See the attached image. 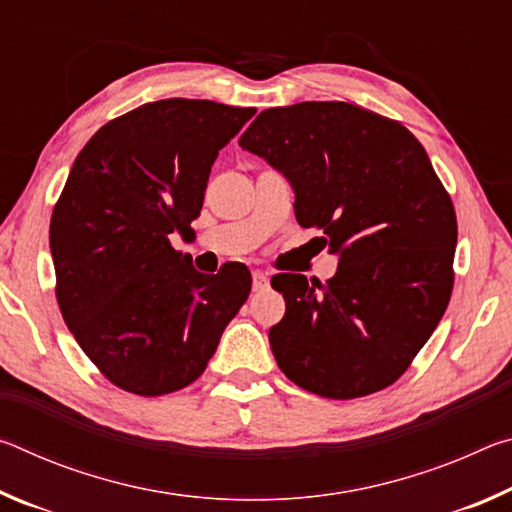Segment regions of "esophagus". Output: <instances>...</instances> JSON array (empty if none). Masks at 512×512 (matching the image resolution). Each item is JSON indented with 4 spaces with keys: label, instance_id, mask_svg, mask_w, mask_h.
<instances>
[{
    "label": "esophagus",
    "instance_id": "34e87169",
    "mask_svg": "<svg viewBox=\"0 0 512 512\" xmlns=\"http://www.w3.org/2000/svg\"><path fill=\"white\" fill-rule=\"evenodd\" d=\"M268 284H271V277L264 271H253V289L255 291H264Z\"/></svg>",
    "mask_w": 512,
    "mask_h": 512
}]
</instances>
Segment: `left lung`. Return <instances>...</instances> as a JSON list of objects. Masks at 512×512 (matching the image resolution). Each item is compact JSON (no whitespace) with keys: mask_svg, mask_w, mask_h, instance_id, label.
Masks as SVG:
<instances>
[{"mask_svg":"<svg viewBox=\"0 0 512 512\" xmlns=\"http://www.w3.org/2000/svg\"><path fill=\"white\" fill-rule=\"evenodd\" d=\"M239 146L287 176L298 223L339 255L327 284L271 280L287 300L268 332L277 366L329 400L391 386L454 287L456 212L427 151L400 121L345 101L268 108Z\"/></svg>","mask_w":512,"mask_h":512,"instance_id":"1","label":"left lung"}]
</instances>
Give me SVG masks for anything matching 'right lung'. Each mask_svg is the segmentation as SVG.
I'll list each match as a JSON object with an SVG mask.
<instances>
[{"label": "right lung", "mask_w": 512, "mask_h": 512, "mask_svg": "<svg viewBox=\"0 0 512 512\" xmlns=\"http://www.w3.org/2000/svg\"><path fill=\"white\" fill-rule=\"evenodd\" d=\"M255 115L162 99L101 126L51 214L56 298L101 375L155 397L196 381L250 293L244 264L198 273L169 235L192 230L216 155Z\"/></svg>", "instance_id": "add662e5"}]
</instances>
